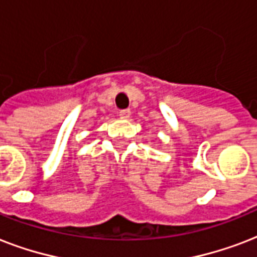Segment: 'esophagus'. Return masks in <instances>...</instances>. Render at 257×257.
I'll use <instances>...</instances> for the list:
<instances>
[{
    "label": "esophagus",
    "instance_id": "34e87169",
    "mask_svg": "<svg viewBox=\"0 0 257 257\" xmlns=\"http://www.w3.org/2000/svg\"><path fill=\"white\" fill-rule=\"evenodd\" d=\"M118 116H120V118H122V120H128L129 117H131V110H129V109H122V110L118 112Z\"/></svg>",
    "mask_w": 257,
    "mask_h": 257
}]
</instances>
